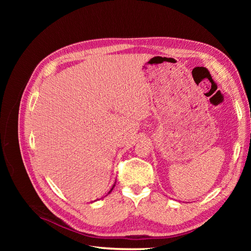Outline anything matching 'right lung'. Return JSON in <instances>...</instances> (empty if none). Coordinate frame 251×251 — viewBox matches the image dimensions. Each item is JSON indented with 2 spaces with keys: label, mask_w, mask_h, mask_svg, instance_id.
I'll use <instances>...</instances> for the list:
<instances>
[{
  "label": "right lung",
  "mask_w": 251,
  "mask_h": 251,
  "mask_svg": "<svg viewBox=\"0 0 251 251\" xmlns=\"http://www.w3.org/2000/svg\"><path fill=\"white\" fill-rule=\"evenodd\" d=\"M114 185H115V184H114ZM114 185H113V186H112V189H111V190L109 191V193H108V194H110V193H111V192H112V190H113V188H114Z\"/></svg>",
  "instance_id": "obj_1"
}]
</instances>
